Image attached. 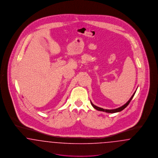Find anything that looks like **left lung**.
I'll return each mask as SVG.
<instances>
[{
  "label": "left lung",
  "mask_w": 158,
  "mask_h": 158,
  "mask_svg": "<svg viewBox=\"0 0 158 158\" xmlns=\"http://www.w3.org/2000/svg\"><path fill=\"white\" fill-rule=\"evenodd\" d=\"M135 92H136V90L135 92V93L133 94V95L131 96V97L130 98V99L127 102L126 104H125L124 105H123L122 106H121L120 108H116V109H114V110H105V109H104V108H100V107H98L97 106H95V105H94L92 102H90V104H91V105H92V106H93L95 109L97 110L98 111H104V112L108 113H117V112H120V111H121L122 110H123L127 106V105H128L129 103L130 102V101H131V100L132 99V98H133V97H134V95H135Z\"/></svg>",
  "instance_id": "obj_1"
}]
</instances>
